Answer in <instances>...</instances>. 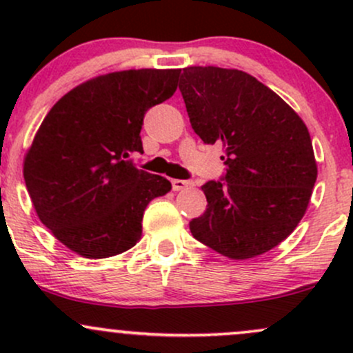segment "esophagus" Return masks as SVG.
Returning <instances> with one entry per match:
<instances>
[{"mask_svg": "<svg viewBox=\"0 0 353 353\" xmlns=\"http://www.w3.org/2000/svg\"><path fill=\"white\" fill-rule=\"evenodd\" d=\"M192 185V181H184V179H174L172 181V189L174 190H182V189H188Z\"/></svg>", "mask_w": 353, "mask_h": 353, "instance_id": "esophagus-1", "label": "esophagus"}]
</instances>
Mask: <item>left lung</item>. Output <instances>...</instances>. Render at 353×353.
Returning <instances> with one entry per match:
<instances>
[{"label": "left lung", "instance_id": "obj_1", "mask_svg": "<svg viewBox=\"0 0 353 353\" xmlns=\"http://www.w3.org/2000/svg\"><path fill=\"white\" fill-rule=\"evenodd\" d=\"M179 89L194 132L225 148L224 176L202 185L208 209L190 232L237 261L274 249L301 222L317 179L307 125L244 71L190 66Z\"/></svg>", "mask_w": 353, "mask_h": 353}]
</instances>
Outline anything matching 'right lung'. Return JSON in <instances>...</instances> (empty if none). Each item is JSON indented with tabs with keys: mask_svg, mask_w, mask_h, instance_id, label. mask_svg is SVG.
I'll return each mask as SVG.
<instances>
[{
	"mask_svg": "<svg viewBox=\"0 0 353 353\" xmlns=\"http://www.w3.org/2000/svg\"><path fill=\"white\" fill-rule=\"evenodd\" d=\"M179 70H129L86 81L64 94L24 157V182L41 222L71 250L104 259L131 249L143 214L171 190L137 169L144 114L176 92Z\"/></svg>",
	"mask_w": 353,
	"mask_h": 353,
	"instance_id": "obj_1",
	"label": "right lung"
}]
</instances>
